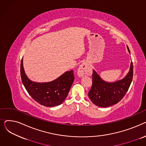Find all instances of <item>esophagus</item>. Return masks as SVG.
<instances>
[{"label": "esophagus", "instance_id": "1", "mask_svg": "<svg viewBox=\"0 0 146 146\" xmlns=\"http://www.w3.org/2000/svg\"><path fill=\"white\" fill-rule=\"evenodd\" d=\"M89 73V68L88 64L86 63H82L79 67L78 74L79 76H83L84 75L88 74Z\"/></svg>", "mask_w": 146, "mask_h": 146}]
</instances>
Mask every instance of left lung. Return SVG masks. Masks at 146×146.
<instances>
[{
  "instance_id": "left-lung-1",
  "label": "left lung",
  "mask_w": 146,
  "mask_h": 146,
  "mask_svg": "<svg viewBox=\"0 0 146 146\" xmlns=\"http://www.w3.org/2000/svg\"><path fill=\"white\" fill-rule=\"evenodd\" d=\"M128 50L130 54L129 48ZM133 77V66L131 63L129 71L122 80L113 83L104 81L97 73H92V86L88 95L95 105L100 107H108L117 104L124 98L129 88Z\"/></svg>"
}]
</instances>
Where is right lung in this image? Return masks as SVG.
I'll use <instances>...</instances> for the list:
<instances>
[{"label":"right lung","mask_w":146,"mask_h":146,"mask_svg":"<svg viewBox=\"0 0 146 146\" xmlns=\"http://www.w3.org/2000/svg\"><path fill=\"white\" fill-rule=\"evenodd\" d=\"M21 76L29 95L40 104L52 107L62 104L66 98L74 80L73 70L66 72L56 80L37 83L29 80L25 73L23 60L21 63Z\"/></svg>","instance_id":"1"}]
</instances>
